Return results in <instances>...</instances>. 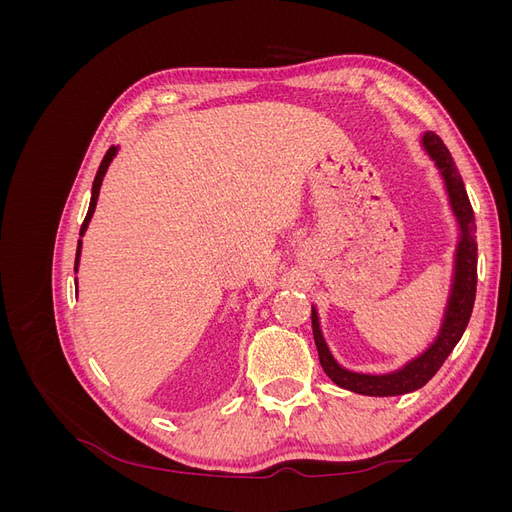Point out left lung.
Listing matches in <instances>:
<instances>
[{
	"label": "left lung",
	"mask_w": 512,
	"mask_h": 512,
	"mask_svg": "<svg viewBox=\"0 0 512 512\" xmlns=\"http://www.w3.org/2000/svg\"><path fill=\"white\" fill-rule=\"evenodd\" d=\"M421 145L427 151L431 162L436 164L440 175L444 179V188L448 194V203H451L453 215L459 224V241L455 250V265H453V284L451 294H448L444 318L440 324V331L436 339L418 354L412 361H408L401 369L391 371V374H359V371H350L335 361L324 335L320 331V320L316 307H312V329L316 348L320 356V365L337 386L342 389L371 395V397H391V395H404L425 386L436 371L446 361V356L453 352L457 342L466 331L472 307L476 299V224H474V211L470 205V198L466 192V185L459 175V170L451 158V151L446 149L442 138L433 132H425L421 136Z\"/></svg>",
	"instance_id": "left-lung-1"
}]
</instances>
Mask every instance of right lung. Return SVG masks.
Here are the masks:
<instances>
[{
    "label": "right lung",
    "mask_w": 512,
    "mask_h": 512,
    "mask_svg": "<svg viewBox=\"0 0 512 512\" xmlns=\"http://www.w3.org/2000/svg\"><path fill=\"white\" fill-rule=\"evenodd\" d=\"M117 151H119V147H111V149H108V151H106V156H104V160H102V164H100V168H98L96 179H94V185H91V203H89V209H87V215H85V222H83V226H81V237L85 235V230H87V226H89V222H91V215H94V211H96V203H98L100 188H102V179H104V175H106L108 166H111L113 158L117 156ZM79 258H81V239H79V245H76L74 271L79 269Z\"/></svg>",
    "instance_id": "1"
}]
</instances>
